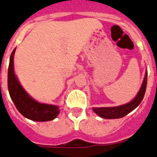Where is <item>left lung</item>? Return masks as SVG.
<instances>
[{
	"label": "left lung",
	"instance_id": "8db88e82",
	"mask_svg": "<svg viewBox=\"0 0 157 157\" xmlns=\"http://www.w3.org/2000/svg\"><path fill=\"white\" fill-rule=\"evenodd\" d=\"M147 77H148V72H146L141 88L140 89L138 94L136 95V97L131 102L126 105L117 106V107L93 108V112L105 119H117V118L124 117L128 114L130 112L137 107L143 100L144 93H145L146 87H147Z\"/></svg>",
	"mask_w": 157,
	"mask_h": 157
}]
</instances>
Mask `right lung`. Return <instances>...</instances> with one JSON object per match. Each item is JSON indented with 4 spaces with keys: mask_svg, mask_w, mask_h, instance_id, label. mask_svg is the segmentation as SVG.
I'll list each match as a JSON object with an SVG mask.
<instances>
[{
    "mask_svg": "<svg viewBox=\"0 0 157 157\" xmlns=\"http://www.w3.org/2000/svg\"><path fill=\"white\" fill-rule=\"evenodd\" d=\"M15 50L16 48L12 52L9 60L8 89L16 108L24 117L32 121H48L55 119L60 113L58 106L39 103L32 98L20 85L14 73L13 56Z\"/></svg>",
    "mask_w": 157,
    "mask_h": 157,
    "instance_id": "add662e5",
    "label": "right lung"
}]
</instances>
